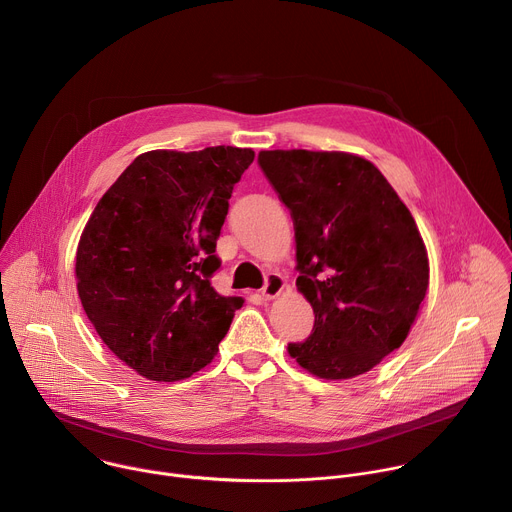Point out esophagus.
<instances>
[{"instance_id":"1","label":"esophagus","mask_w":512,"mask_h":512,"mask_svg":"<svg viewBox=\"0 0 512 512\" xmlns=\"http://www.w3.org/2000/svg\"><path fill=\"white\" fill-rule=\"evenodd\" d=\"M285 289V279L279 275V273H269L267 275V281L261 289V295L269 301V299H275L277 295H281Z\"/></svg>"}]
</instances>
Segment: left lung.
Returning a JSON list of instances; mask_svg holds the SVG:
<instances>
[{
	"label": "left lung",
	"instance_id": "1",
	"mask_svg": "<svg viewBox=\"0 0 512 512\" xmlns=\"http://www.w3.org/2000/svg\"><path fill=\"white\" fill-rule=\"evenodd\" d=\"M259 166L291 211L297 291L315 323L289 356L323 380L370 372L408 337L430 267L416 221L380 170L337 150H261Z\"/></svg>",
	"mask_w": 512,
	"mask_h": 512
}]
</instances>
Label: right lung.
I'll use <instances>...</instances> for the list:
<instances>
[{"label":"right lung","instance_id":"add662e5","mask_svg":"<svg viewBox=\"0 0 512 512\" xmlns=\"http://www.w3.org/2000/svg\"><path fill=\"white\" fill-rule=\"evenodd\" d=\"M251 148L150 150L104 193L76 251L82 307L108 350L152 382L213 362L243 297L211 285L217 239Z\"/></svg>","mask_w":512,"mask_h":512}]
</instances>
